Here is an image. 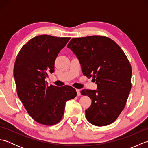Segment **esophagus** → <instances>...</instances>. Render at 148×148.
<instances>
[{"label": "esophagus", "mask_w": 148, "mask_h": 148, "mask_svg": "<svg viewBox=\"0 0 148 148\" xmlns=\"http://www.w3.org/2000/svg\"><path fill=\"white\" fill-rule=\"evenodd\" d=\"M76 92H77V96H80L81 95V93H80V90L76 89Z\"/></svg>", "instance_id": "esophagus-1"}]
</instances>
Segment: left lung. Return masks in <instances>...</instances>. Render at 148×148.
<instances>
[{"label": "left lung", "mask_w": 148, "mask_h": 148, "mask_svg": "<svg viewBox=\"0 0 148 148\" xmlns=\"http://www.w3.org/2000/svg\"><path fill=\"white\" fill-rule=\"evenodd\" d=\"M79 61L84 76L93 77L97 90L81 91L92 99L85 111L90 123L98 127L114 122L126 104L131 90L132 67L124 52L104 36L73 38L67 45Z\"/></svg>", "instance_id": "1"}]
</instances>
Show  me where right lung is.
Wrapping results in <instances>:
<instances>
[{"label": "right lung", "instance_id": "right-lung-1", "mask_svg": "<svg viewBox=\"0 0 148 148\" xmlns=\"http://www.w3.org/2000/svg\"><path fill=\"white\" fill-rule=\"evenodd\" d=\"M70 37L40 35L23 45L14 66L18 96L29 114L45 125H55L64 115L66 102L77 92L69 86H48L45 81L55 71V61Z\"/></svg>", "mask_w": 148, "mask_h": 148}]
</instances>
